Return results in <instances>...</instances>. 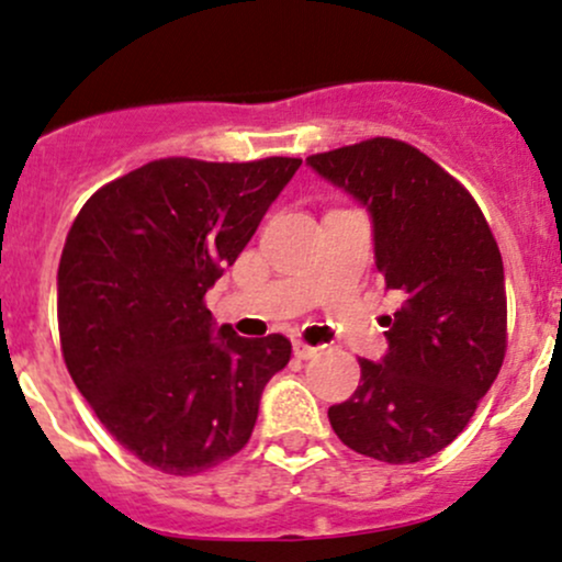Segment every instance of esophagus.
Here are the masks:
<instances>
[{"instance_id": "esophagus-1", "label": "esophagus", "mask_w": 562, "mask_h": 562, "mask_svg": "<svg viewBox=\"0 0 562 562\" xmlns=\"http://www.w3.org/2000/svg\"><path fill=\"white\" fill-rule=\"evenodd\" d=\"M318 348H313V345H305L300 342V339H294V356L300 358V361H307V358H313Z\"/></svg>"}]
</instances>
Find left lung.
<instances>
[{
	"label": "left lung",
	"instance_id": "left-lung-1",
	"mask_svg": "<svg viewBox=\"0 0 562 562\" xmlns=\"http://www.w3.org/2000/svg\"><path fill=\"white\" fill-rule=\"evenodd\" d=\"M307 167L369 212L374 262L398 311L382 361L329 408L345 446L387 464L432 457L468 427L507 348L504 265L475 199L414 145L374 137Z\"/></svg>",
	"mask_w": 562,
	"mask_h": 562
}]
</instances>
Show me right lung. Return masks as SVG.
<instances>
[{"label":"right lung","instance_id":"add662e5","mask_svg":"<svg viewBox=\"0 0 562 562\" xmlns=\"http://www.w3.org/2000/svg\"><path fill=\"white\" fill-rule=\"evenodd\" d=\"M300 164L150 161L92 193L68 231L63 358L105 430L148 468L196 475L241 451L265 384L292 358L281 334L214 326L204 294Z\"/></svg>","mask_w":562,"mask_h":562}]
</instances>
